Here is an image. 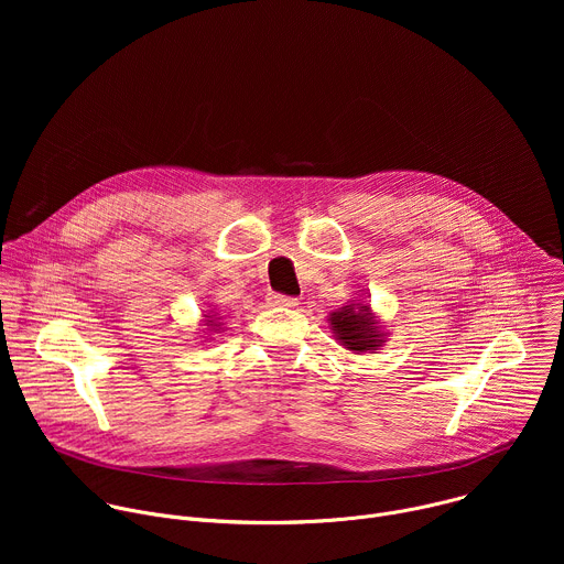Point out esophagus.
I'll return each mask as SVG.
<instances>
[{
  "label": "esophagus",
  "mask_w": 564,
  "mask_h": 564,
  "mask_svg": "<svg viewBox=\"0 0 564 564\" xmlns=\"http://www.w3.org/2000/svg\"><path fill=\"white\" fill-rule=\"evenodd\" d=\"M268 303L274 307H294L299 305V301L294 296H285V294H268Z\"/></svg>",
  "instance_id": "esophagus-1"
}]
</instances>
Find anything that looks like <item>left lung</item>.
I'll return each instance as SVG.
<instances>
[{"mask_svg":"<svg viewBox=\"0 0 564 564\" xmlns=\"http://www.w3.org/2000/svg\"><path fill=\"white\" fill-rule=\"evenodd\" d=\"M328 324L339 346L355 355L379 350L388 337L379 326V316L372 312L370 303L359 296H352L346 305L330 312Z\"/></svg>","mask_w":564,"mask_h":564,"instance_id":"left-lung-1","label":"left lung"}]
</instances>
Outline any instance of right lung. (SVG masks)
Segmentation results:
<instances>
[{"instance_id":"1","label":"right lung","mask_w":564,"mask_h":564,"mask_svg":"<svg viewBox=\"0 0 564 564\" xmlns=\"http://www.w3.org/2000/svg\"><path fill=\"white\" fill-rule=\"evenodd\" d=\"M203 316H205V318H203V326H205L203 333H207V339H212V335H216V333L223 330L220 316H218V312H214V310H207Z\"/></svg>"}]
</instances>
